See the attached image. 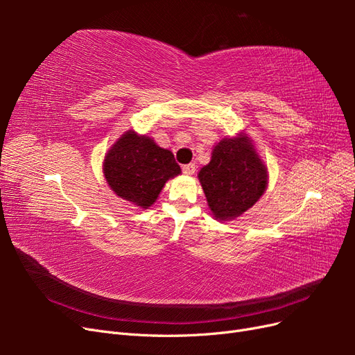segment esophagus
Here are the masks:
<instances>
[{"mask_svg":"<svg viewBox=\"0 0 355 355\" xmlns=\"http://www.w3.org/2000/svg\"><path fill=\"white\" fill-rule=\"evenodd\" d=\"M182 171H184V175L187 176H192L196 173V164H187L182 167Z\"/></svg>","mask_w":355,"mask_h":355,"instance_id":"esophagus-1","label":"esophagus"}]
</instances>
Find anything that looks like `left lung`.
I'll return each instance as SVG.
<instances>
[{"label":"left lung","instance_id":"left-lung-1","mask_svg":"<svg viewBox=\"0 0 355 355\" xmlns=\"http://www.w3.org/2000/svg\"><path fill=\"white\" fill-rule=\"evenodd\" d=\"M198 180L214 219L241 216L259 201L268 187V167L244 132L223 137L213 146L211 159Z\"/></svg>","mask_w":355,"mask_h":355}]
</instances>
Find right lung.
<instances>
[{
	"instance_id": "right-lung-1",
	"label": "right lung",
	"mask_w": 355,
	"mask_h": 355,
	"mask_svg": "<svg viewBox=\"0 0 355 355\" xmlns=\"http://www.w3.org/2000/svg\"><path fill=\"white\" fill-rule=\"evenodd\" d=\"M102 170L114 194L141 209L151 207L166 182L182 173L173 153L135 130L124 132L112 144Z\"/></svg>"
}]
</instances>
